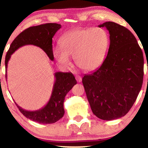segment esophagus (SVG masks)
I'll return each instance as SVG.
<instances>
[{
  "mask_svg": "<svg viewBox=\"0 0 148 148\" xmlns=\"http://www.w3.org/2000/svg\"><path fill=\"white\" fill-rule=\"evenodd\" d=\"M76 80L77 81V82H82V77H80V76H79V75H77V76H76Z\"/></svg>",
  "mask_w": 148,
  "mask_h": 148,
  "instance_id": "34e87169",
  "label": "esophagus"
}]
</instances>
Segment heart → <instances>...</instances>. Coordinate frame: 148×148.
<instances>
[{
  "label": "heart",
  "instance_id": "1",
  "mask_svg": "<svg viewBox=\"0 0 148 148\" xmlns=\"http://www.w3.org/2000/svg\"><path fill=\"white\" fill-rule=\"evenodd\" d=\"M60 43V47L53 50L57 62L69 67V57H73L77 67L88 72L98 69L104 62L109 38L105 29L99 27L75 29L64 34Z\"/></svg>",
  "mask_w": 148,
  "mask_h": 148
}]
</instances>
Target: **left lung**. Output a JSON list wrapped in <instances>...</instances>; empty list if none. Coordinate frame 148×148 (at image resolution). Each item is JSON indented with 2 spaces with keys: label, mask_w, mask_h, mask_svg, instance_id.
<instances>
[{
  "label": "left lung",
  "mask_w": 148,
  "mask_h": 148,
  "mask_svg": "<svg viewBox=\"0 0 148 148\" xmlns=\"http://www.w3.org/2000/svg\"><path fill=\"white\" fill-rule=\"evenodd\" d=\"M109 31L110 45L99 69L82 78L93 114L112 121L127 114L136 101L143 80V52L128 29L114 22L98 25Z\"/></svg>",
  "instance_id": "1"
}]
</instances>
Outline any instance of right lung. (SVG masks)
Returning a JSON list of instances; mask_svg holds the SVG:
<instances>
[{"instance_id":"obj_1","label":"right lung","mask_w":148,"mask_h":148,"mask_svg":"<svg viewBox=\"0 0 148 148\" xmlns=\"http://www.w3.org/2000/svg\"><path fill=\"white\" fill-rule=\"evenodd\" d=\"M62 27L60 24L46 23L32 26L23 31L12 41L5 56V69H7L11 55L17 49L25 45H34L41 48L49 59L53 61V38ZM55 83L49 101L39 110L27 111L22 109L15 102L21 112L27 119L41 124H52L62 119L64 114V102L65 96L69 91L77 84L72 73L56 72Z\"/></svg>"}]
</instances>
